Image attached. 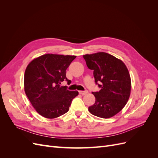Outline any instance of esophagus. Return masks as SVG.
<instances>
[{
  "label": "esophagus",
  "mask_w": 158,
  "mask_h": 158,
  "mask_svg": "<svg viewBox=\"0 0 158 158\" xmlns=\"http://www.w3.org/2000/svg\"><path fill=\"white\" fill-rule=\"evenodd\" d=\"M79 94L81 95H85L88 94V90H85V91H79Z\"/></svg>",
  "instance_id": "esophagus-1"
}]
</instances>
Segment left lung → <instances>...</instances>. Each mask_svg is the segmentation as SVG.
<instances>
[{"instance_id": "left-lung-1", "label": "left lung", "mask_w": 158, "mask_h": 158, "mask_svg": "<svg viewBox=\"0 0 158 158\" xmlns=\"http://www.w3.org/2000/svg\"><path fill=\"white\" fill-rule=\"evenodd\" d=\"M89 69L94 70L95 84L101 89L92 92L95 98L89 111L95 116L110 118L125 106L131 94V76L121 60L107 52L83 55Z\"/></svg>"}]
</instances>
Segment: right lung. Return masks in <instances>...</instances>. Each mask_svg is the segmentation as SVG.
Segmentation results:
<instances>
[{"label":"right lung","mask_w":158,"mask_h":158,"mask_svg":"<svg viewBox=\"0 0 158 158\" xmlns=\"http://www.w3.org/2000/svg\"><path fill=\"white\" fill-rule=\"evenodd\" d=\"M76 56L46 54L33 60L24 74V89L33 107L41 116L54 118L68 112L78 91L61 86L66 70Z\"/></svg>","instance_id":"add662e5"}]
</instances>
